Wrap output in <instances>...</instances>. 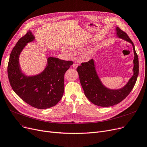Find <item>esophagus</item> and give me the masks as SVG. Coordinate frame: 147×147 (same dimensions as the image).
I'll list each match as a JSON object with an SVG mask.
<instances>
[{"label":"esophagus","instance_id":"obj_1","mask_svg":"<svg viewBox=\"0 0 147 147\" xmlns=\"http://www.w3.org/2000/svg\"><path fill=\"white\" fill-rule=\"evenodd\" d=\"M78 63H74V64L72 65V67H74V68H75V69L77 68V67H78Z\"/></svg>","mask_w":147,"mask_h":147}]
</instances>
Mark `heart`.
<instances>
[{
    "mask_svg": "<svg viewBox=\"0 0 147 147\" xmlns=\"http://www.w3.org/2000/svg\"><path fill=\"white\" fill-rule=\"evenodd\" d=\"M62 51H63V53H66L67 55H70L72 54V52H71V50L69 49H68V48H63Z\"/></svg>",
    "mask_w": 147,
    "mask_h": 147,
    "instance_id": "b5f03b06",
    "label": "heart"
}]
</instances>
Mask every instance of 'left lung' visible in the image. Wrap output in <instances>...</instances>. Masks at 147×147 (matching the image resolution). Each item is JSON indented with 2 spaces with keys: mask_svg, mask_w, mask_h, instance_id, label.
I'll return each instance as SVG.
<instances>
[{
  "mask_svg": "<svg viewBox=\"0 0 147 147\" xmlns=\"http://www.w3.org/2000/svg\"><path fill=\"white\" fill-rule=\"evenodd\" d=\"M115 30L116 37L131 43L134 50L133 75L125 85L118 89H110L105 86L97 74L94 59L82 63L76 69L85 96L92 104L102 107L117 105L125 99L136 83L139 72L138 57L133 42L127 33L118 27H116Z\"/></svg>",
  "mask_w": 147,
  "mask_h": 147,
  "instance_id": "left-lung-1",
  "label": "left lung"
}]
</instances>
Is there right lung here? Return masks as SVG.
Returning a JSON list of instances; mask_svg holds the SVG:
<instances>
[{"mask_svg":"<svg viewBox=\"0 0 147 147\" xmlns=\"http://www.w3.org/2000/svg\"><path fill=\"white\" fill-rule=\"evenodd\" d=\"M35 40L31 31L21 38L10 55L7 66L9 80L13 91L25 102L38 109H47L57 104L64 92V75L73 64L72 61L61 60L47 56L43 70L36 75L24 73L19 56L28 43Z\"/></svg>","mask_w":147,"mask_h":147,"instance_id":"add662e5","label":"right lung"}]
</instances>
